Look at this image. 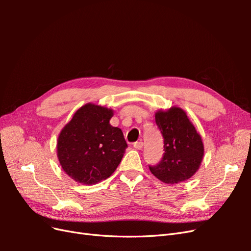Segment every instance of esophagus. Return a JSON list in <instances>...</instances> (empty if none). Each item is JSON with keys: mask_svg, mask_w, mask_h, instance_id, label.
Wrapping results in <instances>:
<instances>
[{"mask_svg": "<svg viewBox=\"0 0 251 251\" xmlns=\"http://www.w3.org/2000/svg\"><path fill=\"white\" fill-rule=\"evenodd\" d=\"M133 147H134L136 150H141V149L143 148V142H142V141H136V142L133 144Z\"/></svg>", "mask_w": 251, "mask_h": 251, "instance_id": "esophagus-1", "label": "esophagus"}]
</instances>
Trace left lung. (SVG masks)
<instances>
[{"mask_svg": "<svg viewBox=\"0 0 251 251\" xmlns=\"http://www.w3.org/2000/svg\"><path fill=\"white\" fill-rule=\"evenodd\" d=\"M155 119L164 138V153L158 164L149 165L150 171L164 183L174 184L189 179L198 171L203 158L201 136L180 108L159 111Z\"/></svg>", "mask_w": 251, "mask_h": 251, "instance_id": "1", "label": "left lung"}]
</instances>
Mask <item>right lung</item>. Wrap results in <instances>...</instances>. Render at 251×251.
<instances>
[{
  "instance_id": "obj_1",
  "label": "right lung",
  "mask_w": 251,
  "mask_h": 251,
  "mask_svg": "<svg viewBox=\"0 0 251 251\" xmlns=\"http://www.w3.org/2000/svg\"><path fill=\"white\" fill-rule=\"evenodd\" d=\"M112 116V110L87 103L60 132L58 160L73 180L95 184L117 169L127 144L123 131L110 125Z\"/></svg>"
}]
</instances>
